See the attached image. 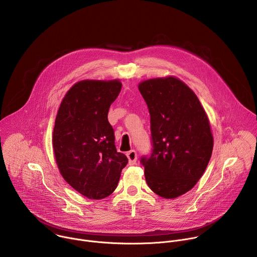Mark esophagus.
<instances>
[{
	"label": "esophagus",
	"instance_id": "34e87169",
	"mask_svg": "<svg viewBox=\"0 0 257 257\" xmlns=\"http://www.w3.org/2000/svg\"><path fill=\"white\" fill-rule=\"evenodd\" d=\"M126 156H127L128 160H129V165H134L136 163V161H137V154H136V152L134 150L128 152L126 154Z\"/></svg>",
	"mask_w": 257,
	"mask_h": 257
}]
</instances>
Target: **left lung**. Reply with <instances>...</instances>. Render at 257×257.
<instances>
[{
    "label": "left lung",
    "mask_w": 257,
    "mask_h": 257,
    "mask_svg": "<svg viewBox=\"0 0 257 257\" xmlns=\"http://www.w3.org/2000/svg\"><path fill=\"white\" fill-rule=\"evenodd\" d=\"M138 88L151 115L153 150L140 159L146 183L159 196L176 198L195 186L208 165L213 148L208 118L178 78L145 80Z\"/></svg>",
    "instance_id": "8db88e82"
}]
</instances>
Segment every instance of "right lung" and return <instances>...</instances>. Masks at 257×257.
I'll list each match as a JSON object with an SVG mask.
<instances>
[{
	"instance_id": "1",
	"label": "right lung",
	"mask_w": 257,
	"mask_h": 257,
	"mask_svg": "<svg viewBox=\"0 0 257 257\" xmlns=\"http://www.w3.org/2000/svg\"><path fill=\"white\" fill-rule=\"evenodd\" d=\"M119 80H82L64 96L56 117L53 149L65 181L80 194L101 199L117 188L128 164L115 146L107 121L109 105L121 91Z\"/></svg>"
}]
</instances>
